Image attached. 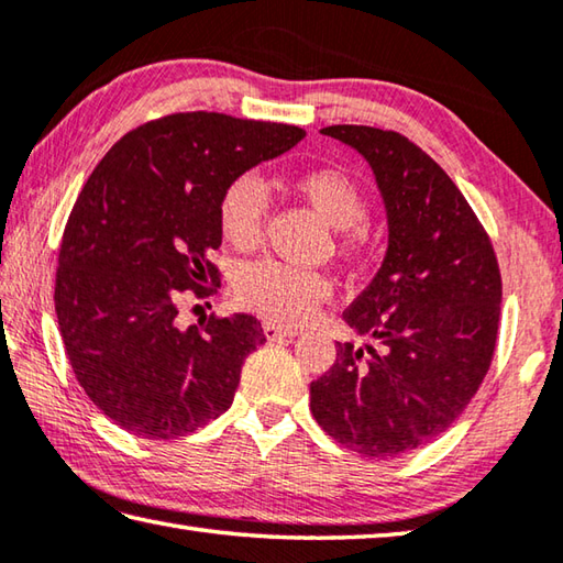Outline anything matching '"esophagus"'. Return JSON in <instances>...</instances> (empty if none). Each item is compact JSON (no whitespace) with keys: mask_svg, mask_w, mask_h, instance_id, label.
Instances as JSON below:
<instances>
[{"mask_svg":"<svg viewBox=\"0 0 563 563\" xmlns=\"http://www.w3.org/2000/svg\"><path fill=\"white\" fill-rule=\"evenodd\" d=\"M262 331H264V335H267V341H282V338H294V335L301 333L299 328L279 325V323H264Z\"/></svg>","mask_w":563,"mask_h":563,"instance_id":"34e87169","label":"esophagus"}]
</instances>
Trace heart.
I'll use <instances>...</instances> for the list:
<instances>
[{
    "label": "heart",
    "mask_w": 563,
    "mask_h": 563,
    "mask_svg": "<svg viewBox=\"0 0 563 563\" xmlns=\"http://www.w3.org/2000/svg\"><path fill=\"white\" fill-rule=\"evenodd\" d=\"M289 188L325 225L341 232L338 247L355 252L363 245V220L367 203L360 186L338 168H306L289 178ZM267 218V194L254 176H238L222 190L218 222L225 242L240 252H250L262 242ZM242 306L277 323H301L316 306L331 296V282L313 269L262 260L242 267L235 279Z\"/></svg>",
    "instance_id": "obj_1"
}]
</instances>
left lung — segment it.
Returning a JSON list of instances; mask_svg holds the SVG:
<instances>
[{
  "label": "left lung",
  "mask_w": 563,
  "mask_h": 563,
  "mask_svg": "<svg viewBox=\"0 0 563 563\" xmlns=\"http://www.w3.org/2000/svg\"><path fill=\"white\" fill-rule=\"evenodd\" d=\"M373 168L387 252L343 321L369 343H338L311 382L321 429L365 459L427 446L468 407L490 367L503 282L490 238L449 174L397 132L333 124Z\"/></svg>",
  "instance_id": "obj_1"
}]
</instances>
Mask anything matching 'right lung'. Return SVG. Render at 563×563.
<instances>
[{
  "label": "right lung",
  "mask_w": 563,
  "mask_h": 563,
  "mask_svg": "<svg viewBox=\"0 0 563 563\" xmlns=\"http://www.w3.org/2000/svg\"><path fill=\"white\" fill-rule=\"evenodd\" d=\"M306 136L291 124L178 112L126 132L82 186L63 232L56 316L85 395L140 439H176L232 405L267 338L250 313L178 323L218 279L222 190Z\"/></svg>",
  "instance_id": "add662e5"
}]
</instances>
